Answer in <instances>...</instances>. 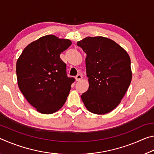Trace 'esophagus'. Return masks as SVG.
<instances>
[{
    "label": "esophagus",
    "mask_w": 154,
    "mask_h": 154,
    "mask_svg": "<svg viewBox=\"0 0 154 154\" xmlns=\"http://www.w3.org/2000/svg\"><path fill=\"white\" fill-rule=\"evenodd\" d=\"M82 78H83V77H82V74H78L76 76V77H75V79H76L77 82H79V81L82 79Z\"/></svg>",
    "instance_id": "34e87169"
}]
</instances>
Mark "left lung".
<instances>
[{
    "instance_id": "1",
    "label": "left lung",
    "mask_w": 154,
    "mask_h": 154,
    "mask_svg": "<svg viewBox=\"0 0 154 154\" xmlns=\"http://www.w3.org/2000/svg\"><path fill=\"white\" fill-rule=\"evenodd\" d=\"M77 45L86 54L89 88L81 96L88 110L106 114L116 107L132 80L130 58L125 49L110 38L88 36Z\"/></svg>"
}]
</instances>
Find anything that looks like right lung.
Here are the masks:
<instances>
[{"label": "right lung", "mask_w": 154, "mask_h": 154, "mask_svg": "<svg viewBox=\"0 0 154 154\" xmlns=\"http://www.w3.org/2000/svg\"><path fill=\"white\" fill-rule=\"evenodd\" d=\"M71 43L55 35L44 36L30 43L17 60L18 87L39 113H55L66 102L75 79L67 77L60 55Z\"/></svg>", "instance_id": "obj_1"}]
</instances>
